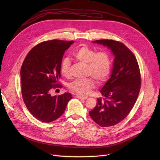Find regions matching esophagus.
I'll return each mask as SVG.
<instances>
[{"label": "esophagus", "instance_id": "esophagus-1", "mask_svg": "<svg viewBox=\"0 0 160 160\" xmlns=\"http://www.w3.org/2000/svg\"><path fill=\"white\" fill-rule=\"evenodd\" d=\"M75 97L78 99H87V97H85V96H80V95H76Z\"/></svg>", "mask_w": 160, "mask_h": 160}]
</instances>
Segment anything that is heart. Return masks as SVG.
<instances>
[{"label":"heart","mask_w":160,"mask_h":160,"mask_svg":"<svg viewBox=\"0 0 160 160\" xmlns=\"http://www.w3.org/2000/svg\"><path fill=\"white\" fill-rule=\"evenodd\" d=\"M73 56L77 60L87 64V74L94 78L98 83L103 82L109 76L111 61L107 52H96L88 46L82 45L74 51ZM70 67L69 59H63L61 64V73L63 76L69 75ZM94 87L95 83L92 78L75 80L69 85L72 91L82 96L89 94Z\"/></svg>","instance_id":"obj_1"}]
</instances>
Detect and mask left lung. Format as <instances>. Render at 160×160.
<instances>
[{
  "label": "left lung",
  "instance_id": "8db88e82",
  "mask_svg": "<svg viewBox=\"0 0 160 160\" xmlns=\"http://www.w3.org/2000/svg\"><path fill=\"white\" fill-rule=\"evenodd\" d=\"M92 43L108 48L115 57L110 78L100 90L104 99H97L89 112L99 126L111 127L125 119L133 108L141 88L140 70L135 56L123 43L112 40Z\"/></svg>",
  "mask_w": 160,
  "mask_h": 160
}]
</instances>
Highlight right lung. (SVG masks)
Instances as JSON below:
<instances>
[{"mask_svg":"<svg viewBox=\"0 0 160 160\" xmlns=\"http://www.w3.org/2000/svg\"><path fill=\"white\" fill-rule=\"evenodd\" d=\"M73 41L52 40L35 46L26 56L20 71L23 101L38 120L49 123L59 118L68 102L72 99L69 92L52 96L50 90L59 87L61 64L65 51Z\"/></svg>","mask_w":160,"mask_h":160,"instance_id":"add662e5","label":"right lung"}]
</instances>
